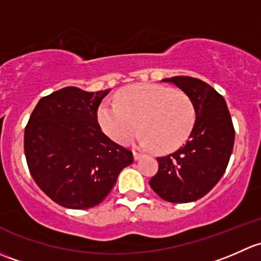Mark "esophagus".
Segmentation results:
<instances>
[{
	"label": "esophagus",
	"mask_w": 261,
	"mask_h": 261,
	"mask_svg": "<svg viewBox=\"0 0 261 261\" xmlns=\"http://www.w3.org/2000/svg\"><path fill=\"white\" fill-rule=\"evenodd\" d=\"M133 155H134V160H139L142 157V153L138 152V150H133Z\"/></svg>",
	"instance_id": "1"
}]
</instances>
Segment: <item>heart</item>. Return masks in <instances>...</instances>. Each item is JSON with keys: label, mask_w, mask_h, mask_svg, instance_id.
Here are the masks:
<instances>
[{"label": "heart", "mask_w": 261, "mask_h": 261, "mask_svg": "<svg viewBox=\"0 0 261 261\" xmlns=\"http://www.w3.org/2000/svg\"><path fill=\"white\" fill-rule=\"evenodd\" d=\"M98 122L118 143H128L139 130L144 146L165 153L179 148L190 138L196 123V108L185 91L138 84L123 90L118 104H101Z\"/></svg>", "instance_id": "1"}]
</instances>
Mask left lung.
Returning a JSON list of instances; mask_svg holds the SVG:
<instances>
[{
    "label": "left lung",
    "instance_id": "1",
    "mask_svg": "<svg viewBox=\"0 0 261 261\" xmlns=\"http://www.w3.org/2000/svg\"><path fill=\"white\" fill-rule=\"evenodd\" d=\"M163 82L173 83L189 94L196 108V123L184 147L157 158L158 171L149 186L168 202H192L210 192L225 173L235 129L224 96L207 83L191 76Z\"/></svg>",
    "mask_w": 261,
    "mask_h": 261
}]
</instances>
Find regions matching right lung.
Instances as JSON below:
<instances>
[{
	"label": "right lung",
	"mask_w": 261,
	"mask_h": 261,
	"mask_svg": "<svg viewBox=\"0 0 261 261\" xmlns=\"http://www.w3.org/2000/svg\"><path fill=\"white\" fill-rule=\"evenodd\" d=\"M109 89L66 87L39 100L25 128L23 148L32 178L60 206L84 210L109 195L132 150L101 132L98 108Z\"/></svg>",
	"instance_id": "1"
}]
</instances>
